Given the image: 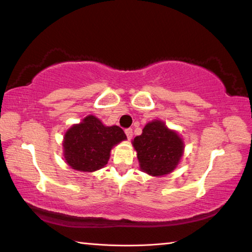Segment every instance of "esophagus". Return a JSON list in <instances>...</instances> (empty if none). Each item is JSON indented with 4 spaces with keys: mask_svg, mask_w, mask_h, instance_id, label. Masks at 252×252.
<instances>
[{
    "mask_svg": "<svg viewBox=\"0 0 252 252\" xmlns=\"http://www.w3.org/2000/svg\"><path fill=\"white\" fill-rule=\"evenodd\" d=\"M126 134L127 136V139L131 140L132 136H133V131H132V129H126Z\"/></svg>",
    "mask_w": 252,
    "mask_h": 252,
    "instance_id": "1",
    "label": "esophagus"
}]
</instances>
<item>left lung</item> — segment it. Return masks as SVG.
Segmentation results:
<instances>
[{
    "mask_svg": "<svg viewBox=\"0 0 252 252\" xmlns=\"http://www.w3.org/2000/svg\"><path fill=\"white\" fill-rule=\"evenodd\" d=\"M133 146L138 152L141 170L152 176L171 173L180 162L184 143L176 132L167 129L164 122L155 120L135 136Z\"/></svg>",
    "mask_w": 252,
    "mask_h": 252,
    "instance_id": "left-lung-1",
    "label": "left lung"
}]
</instances>
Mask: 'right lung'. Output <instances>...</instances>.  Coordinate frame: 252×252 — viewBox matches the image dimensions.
<instances>
[{
    "instance_id": "1",
    "label": "right lung",
    "mask_w": 252,
    "mask_h": 252,
    "mask_svg": "<svg viewBox=\"0 0 252 252\" xmlns=\"http://www.w3.org/2000/svg\"><path fill=\"white\" fill-rule=\"evenodd\" d=\"M126 139L120 126H104L98 118L88 116L66 132L63 155L74 170L94 172L108 163L112 146Z\"/></svg>"
}]
</instances>
